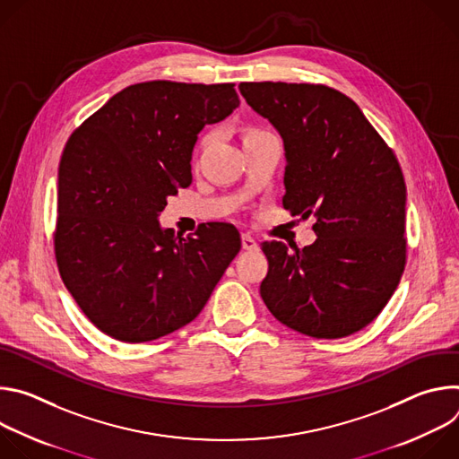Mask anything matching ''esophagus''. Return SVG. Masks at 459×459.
I'll return each mask as SVG.
<instances>
[{"instance_id": "obj_1", "label": "esophagus", "mask_w": 459, "mask_h": 459, "mask_svg": "<svg viewBox=\"0 0 459 459\" xmlns=\"http://www.w3.org/2000/svg\"><path fill=\"white\" fill-rule=\"evenodd\" d=\"M241 245L245 250H257V241L250 234L241 236Z\"/></svg>"}]
</instances>
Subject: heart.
<instances>
[{
    "instance_id": "obj_1",
    "label": "heart",
    "mask_w": 459,
    "mask_h": 459,
    "mask_svg": "<svg viewBox=\"0 0 459 459\" xmlns=\"http://www.w3.org/2000/svg\"><path fill=\"white\" fill-rule=\"evenodd\" d=\"M255 133H261V130H252V133H248V134H255ZM248 134H247V136H248ZM211 142H212V134H205V136L202 138V142H200V147H198V149H200V151H205V149L209 147V143H211Z\"/></svg>"
}]
</instances>
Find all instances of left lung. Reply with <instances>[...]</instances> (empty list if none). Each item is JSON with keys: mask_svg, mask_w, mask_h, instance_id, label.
<instances>
[{"mask_svg": "<svg viewBox=\"0 0 459 459\" xmlns=\"http://www.w3.org/2000/svg\"><path fill=\"white\" fill-rule=\"evenodd\" d=\"M239 92L283 140V207L314 214L317 236L292 252L261 243L269 273L259 294L301 334L351 336L383 310L405 269L402 167L361 108L331 87L259 82Z\"/></svg>", "mask_w": 459, "mask_h": 459, "instance_id": "obj_1", "label": "left lung"}]
</instances>
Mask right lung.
Here are the masks:
<instances>
[{
    "label": "right lung",
    "instance_id": "add662e5",
    "mask_svg": "<svg viewBox=\"0 0 459 459\" xmlns=\"http://www.w3.org/2000/svg\"><path fill=\"white\" fill-rule=\"evenodd\" d=\"M239 107L232 83L147 82L94 112L65 145L57 170V269L107 336L143 343L202 312L241 248L236 227L194 236L160 225L169 195L192 183L198 134Z\"/></svg>",
    "mask_w": 459,
    "mask_h": 459
}]
</instances>
